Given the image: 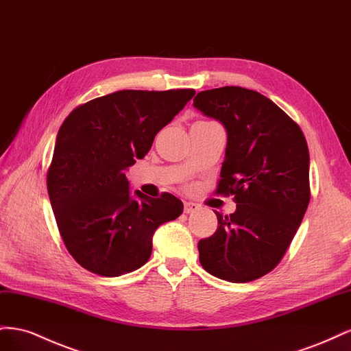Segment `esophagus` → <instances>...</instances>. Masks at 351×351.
<instances>
[{
	"instance_id": "34e87169",
	"label": "esophagus",
	"mask_w": 351,
	"mask_h": 351,
	"mask_svg": "<svg viewBox=\"0 0 351 351\" xmlns=\"http://www.w3.org/2000/svg\"><path fill=\"white\" fill-rule=\"evenodd\" d=\"M200 206L195 202H184V212L186 214H192V212H196Z\"/></svg>"
}]
</instances>
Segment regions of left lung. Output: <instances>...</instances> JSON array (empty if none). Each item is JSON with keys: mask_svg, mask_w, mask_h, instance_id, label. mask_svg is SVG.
I'll list each match as a JSON object with an SVG mask.
<instances>
[{"mask_svg": "<svg viewBox=\"0 0 351 351\" xmlns=\"http://www.w3.org/2000/svg\"><path fill=\"white\" fill-rule=\"evenodd\" d=\"M195 108L227 130L217 193L236 212L197 243L205 271L230 282L271 272L289 249L311 200L309 149L299 124L256 90L224 86L199 92Z\"/></svg>", "mask_w": 351, "mask_h": 351, "instance_id": "8db88e82", "label": "left lung"}]
</instances>
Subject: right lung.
Returning a JSON list of instances; mask_svg holds the SVG:
<instances>
[{"label": "right lung", "instance_id": "obj_1", "mask_svg": "<svg viewBox=\"0 0 351 351\" xmlns=\"http://www.w3.org/2000/svg\"><path fill=\"white\" fill-rule=\"evenodd\" d=\"M195 93L119 90L80 105L61 124L47 187L62 241L84 269L102 277L139 269L155 230L182 215L183 202L169 193L132 196L124 171Z\"/></svg>", "mask_w": 351, "mask_h": 351}]
</instances>
